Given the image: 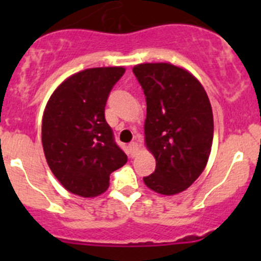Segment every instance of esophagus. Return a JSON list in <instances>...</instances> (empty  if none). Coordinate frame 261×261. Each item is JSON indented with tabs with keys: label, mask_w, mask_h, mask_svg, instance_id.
Instances as JSON below:
<instances>
[{
	"label": "esophagus",
	"mask_w": 261,
	"mask_h": 261,
	"mask_svg": "<svg viewBox=\"0 0 261 261\" xmlns=\"http://www.w3.org/2000/svg\"><path fill=\"white\" fill-rule=\"evenodd\" d=\"M138 151H139V145L135 143V141L128 144V155H130L131 158L135 156V155L138 154Z\"/></svg>",
	"instance_id": "esophagus-1"
}]
</instances>
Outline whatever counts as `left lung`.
<instances>
[{
	"label": "left lung",
	"mask_w": 261,
	"mask_h": 261,
	"mask_svg": "<svg viewBox=\"0 0 261 261\" xmlns=\"http://www.w3.org/2000/svg\"><path fill=\"white\" fill-rule=\"evenodd\" d=\"M146 99L145 143L156 160L144 183L165 196L180 193L202 174L213 140L208 96L194 75L169 63L133 68Z\"/></svg>",
	"instance_id": "1"
}]
</instances>
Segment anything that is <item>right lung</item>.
Segmentation results:
<instances>
[{
  "instance_id": "add662e5",
  "label": "right lung",
  "mask_w": 261,
  "mask_h": 261,
  "mask_svg": "<svg viewBox=\"0 0 261 261\" xmlns=\"http://www.w3.org/2000/svg\"><path fill=\"white\" fill-rule=\"evenodd\" d=\"M123 73V67L82 70L63 82L46 103L44 154L53 174L70 193H103L110 174L127 162L105 118L110 92Z\"/></svg>"
}]
</instances>
